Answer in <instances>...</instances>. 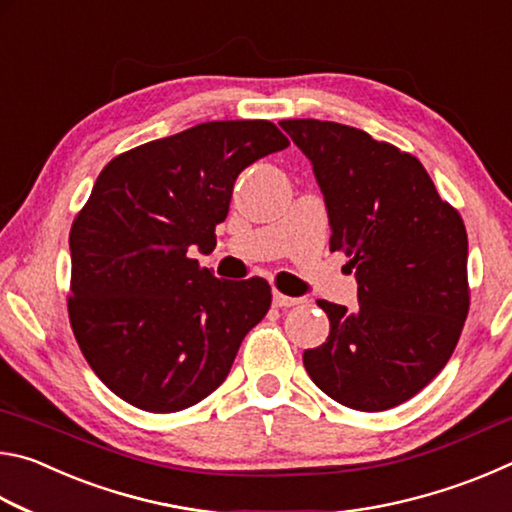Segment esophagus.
Listing matches in <instances>:
<instances>
[{
    "label": "esophagus",
    "instance_id": "1",
    "mask_svg": "<svg viewBox=\"0 0 512 512\" xmlns=\"http://www.w3.org/2000/svg\"><path fill=\"white\" fill-rule=\"evenodd\" d=\"M300 298H291V296H284L280 291H273V305L275 307H293L298 305Z\"/></svg>",
    "mask_w": 512,
    "mask_h": 512
}]
</instances>
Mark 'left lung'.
Returning a JSON list of instances; mask_svg holds the SVG:
<instances>
[{
	"mask_svg": "<svg viewBox=\"0 0 512 512\" xmlns=\"http://www.w3.org/2000/svg\"><path fill=\"white\" fill-rule=\"evenodd\" d=\"M280 126L314 167L332 225L329 250H343L359 282L354 311L318 300L329 336L302 361L339 404L393 409L445 368L463 332L465 223L411 153L336 121Z\"/></svg>",
	"mask_w": 512,
	"mask_h": 512,
	"instance_id": "1",
	"label": "left lung"
}]
</instances>
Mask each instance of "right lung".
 I'll return each mask as SVG.
<instances>
[{
    "mask_svg": "<svg viewBox=\"0 0 512 512\" xmlns=\"http://www.w3.org/2000/svg\"><path fill=\"white\" fill-rule=\"evenodd\" d=\"M287 146L266 119L207 121L99 173L69 232L67 309L85 361L124 402L183 411L228 377L271 287L219 280L192 250H214L239 173Z\"/></svg>",
    "mask_w": 512,
    "mask_h": 512,
    "instance_id": "add662e5",
    "label": "right lung"
}]
</instances>
